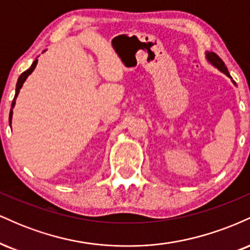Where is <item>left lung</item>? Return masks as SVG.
I'll list each match as a JSON object with an SVG mask.
<instances>
[{"label":"left lung","instance_id":"8db88e82","mask_svg":"<svg viewBox=\"0 0 250 250\" xmlns=\"http://www.w3.org/2000/svg\"><path fill=\"white\" fill-rule=\"evenodd\" d=\"M206 59H207V61L210 63L211 65H214L215 68H217V69H219L221 73L226 74V75L228 76L229 79H231L230 74L228 73V69H227L226 64H225V63H223L222 60H221L220 57L216 55V54L213 53V51H206ZM231 81H233V80H231ZM233 83H234L235 85H236V83H235L234 81H233Z\"/></svg>","mask_w":250,"mask_h":250}]
</instances>
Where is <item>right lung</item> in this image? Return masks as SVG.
<instances>
[{"mask_svg":"<svg viewBox=\"0 0 250 250\" xmlns=\"http://www.w3.org/2000/svg\"><path fill=\"white\" fill-rule=\"evenodd\" d=\"M44 51H45V50H44ZM44 51H43V53H44ZM36 64H37V60H35V61L33 62V64L30 65V68H29V69H28V70H25V71H23V73H22L21 75H20L19 80H17V83H16V91H15V97H14V100H13V103H11V108H10V113H9V125H11V119H13V109H14V107H15V103H16V97H17V95H19V93H20V89L22 88V85H23V83H24L25 80H27V77L29 76L31 73H33L34 69H35Z\"/></svg>","mask_w":250,"mask_h":250,"instance_id":"add662e5","label":"right lung"}]
</instances>
